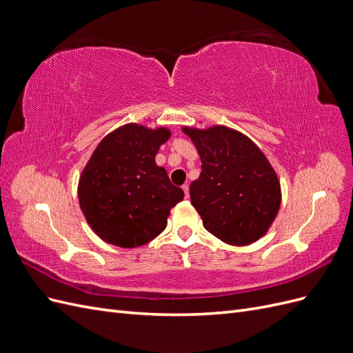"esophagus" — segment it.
I'll return each mask as SVG.
<instances>
[{"mask_svg":"<svg viewBox=\"0 0 353 353\" xmlns=\"http://www.w3.org/2000/svg\"><path fill=\"white\" fill-rule=\"evenodd\" d=\"M183 190H184L185 199H188V197H190V188H188V185H187V184H184V185H183Z\"/></svg>","mask_w":353,"mask_h":353,"instance_id":"esophagus-1","label":"esophagus"}]
</instances>
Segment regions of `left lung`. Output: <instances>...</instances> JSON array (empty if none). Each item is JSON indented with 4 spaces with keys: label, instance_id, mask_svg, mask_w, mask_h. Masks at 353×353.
<instances>
[{
    "label": "left lung",
    "instance_id": "obj_1",
    "mask_svg": "<svg viewBox=\"0 0 353 353\" xmlns=\"http://www.w3.org/2000/svg\"><path fill=\"white\" fill-rule=\"evenodd\" d=\"M201 159V174L190 185L191 205L203 227L231 245L259 240L281 203L280 181L250 138L227 126L184 128Z\"/></svg>",
    "mask_w": 353,
    "mask_h": 353
}]
</instances>
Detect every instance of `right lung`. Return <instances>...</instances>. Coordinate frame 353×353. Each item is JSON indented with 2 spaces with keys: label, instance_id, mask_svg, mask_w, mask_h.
Wrapping results in <instances>:
<instances>
[{
  "label": "right lung",
  "instance_id": "right-lung-1",
  "mask_svg": "<svg viewBox=\"0 0 353 353\" xmlns=\"http://www.w3.org/2000/svg\"><path fill=\"white\" fill-rule=\"evenodd\" d=\"M170 131L128 123L103 138L79 178V205L105 243L132 249L166 228L169 212L184 199L165 168L156 165Z\"/></svg>",
  "mask_w": 353,
  "mask_h": 353
}]
</instances>
